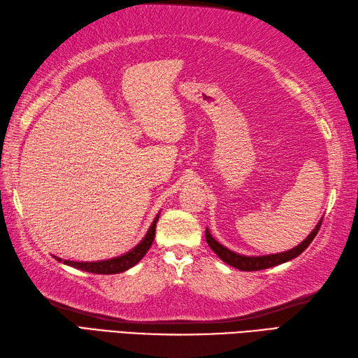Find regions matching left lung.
Masks as SVG:
<instances>
[{
  "label": "left lung",
  "mask_w": 358,
  "mask_h": 358,
  "mask_svg": "<svg viewBox=\"0 0 358 358\" xmlns=\"http://www.w3.org/2000/svg\"><path fill=\"white\" fill-rule=\"evenodd\" d=\"M322 220L319 224L315 225V228L313 229L309 236L303 242H300L297 246H294L292 250H288L285 252H279V254H268V256H242V254H237L231 250H228L227 246H224L222 243H219L214 237L210 234L208 228L205 229V237H206V242H208L210 248L217 254L220 257V260H224L225 264L231 265L237 269H241V271H259V269H266V268H271V266H277L280 264H285V262H289L291 259H296L297 256H300L301 252H303L309 243L314 241V237L317 236L322 225Z\"/></svg>",
  "instance_id": "1"
}]
</instances>
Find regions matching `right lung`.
<instances>
[{
  "instance_id": "add662e5",
  "label": "right lung",
  "mask_w": 358,
  "mask_h": 358,
  "mask_svg": "<svg viewBox=\"0 0 358 358\" xmlns=\"http://www.w3.org/2000/svg\"><path fill=\"white\" fill-rule=\"evenodd\" d=\"M159 219V214L155 217L153 224L150 225L148 231L145 234L144 239H142L133 250L129 252L122 254V256H117L113 259H107V260H99V262H73V260H62L61 257L53 256L58 262H62L64 265L73 266L76 269H81V271L87 273H93V274H119L124 273L127 269H130L134 266L138 262L145 256L147 251L152 246L155 241V233H156V222Z\"/></svg>"
}]
</instances>
